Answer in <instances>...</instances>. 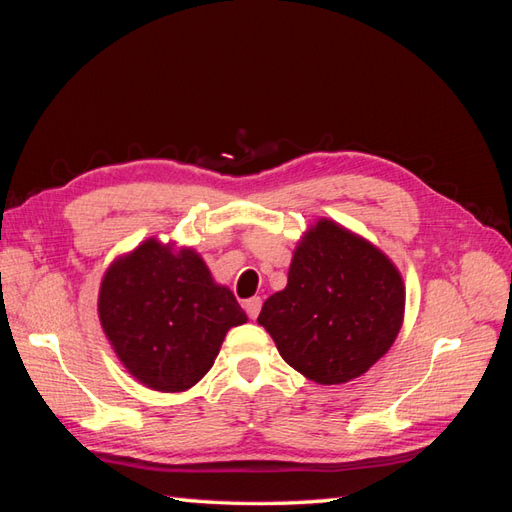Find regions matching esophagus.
<instances>
[{
  "label": "esophagus",
  "mask_w": 512,
  "mask_h": 512,
  "mask_svg": "<svg viewBox=\"0 0 512 512\" xmlns=\"http://www.w3.org/2000/svg\"><path fill=\"white\" fill-rule=\"evenodd\" d=\"M244 310L250 319H257L259 310H262V299L259 297H250L246 303H244Z\"/></svg>",
  "instance_id": "obj_1"
}]
</instances>
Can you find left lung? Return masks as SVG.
Masks as SVG:
<instances>
[{
  "label": "left lung",
  "instance_id": "8db88e82",
  "mask_svg": "<svg viewBox=\"0 0 512 512\" xmlns=\"http://www.w3.org/2000/svg\"><path fill=\"white\" fill-rule=\"evenodd\" d=\"M402 314L405 286L391 259L323 217L301 237L288 286L266 299L257 323L299 374L341 385L394 345Z\"/></svg>",
  "mask_w": 512,
  "mask_h": 512
}]
</instances>
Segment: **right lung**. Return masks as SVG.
<instances>
[{
	"instance_id": "add662e5",
	"label": "right lung",
	"mask_w": 512,
	"mask_h": 512,
	"mask_svg": "<svg viewBox=\"0 0 512 512\" xmlns=\"http://www.w3.org/2000/svg\"><path fill=\"white\" fill-rule=\"evenodd\" d=\"M99 319L127 372L173 394L209 372L246 312L193 248L173 250L151 237L105 273Z\"/></svg>"
}]
</instances>
